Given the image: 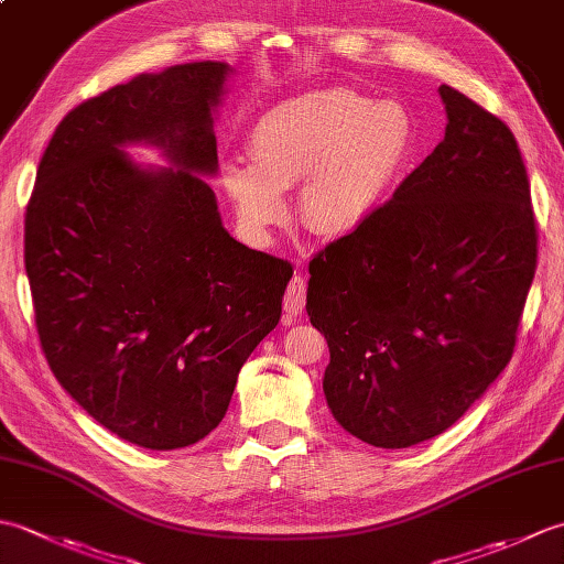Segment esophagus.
<instances>
[{
  "label": "esophagus",
  "instance_id": "esophagus-1",
  "mask_svg": "<svg viewBox=\"0 0 564 564\" xmlns=\"http://www.w3.org/2000/svg\"><path fill=\"white\" fill-rule=\"evenodd\" d=\"M303 307H305V279L301 273H295L283 295V313L285 317H297L303 313Z\"/></svg>",
  "mask_w": 564,
  "mask_h": 564
}]
</instances>
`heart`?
<instances>
[{
  "label": "heart",
  "instance_id": "1",
  "mask_svg": "<svg viewBox=\"0 0 564 564\" xmlns=\"http://www.w3.org/2000/svg\"><path fill=\"white\" fill-rule=\"evenodd\" d=\"M416 145L410 111L351 89L297 94L249 130V160L223 164L220 182L254 237L289 223L285 191L301 186V220L322 237H351L373 223L402 182Z\"/></svg>",
  "mask_w": 564,
  "mask_h": 564
}]
</instances>
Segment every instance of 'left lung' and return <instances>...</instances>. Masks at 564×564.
Returning a JSON list of instances; mask_svg holds the SVG:
<instances>
[{"label":"left lung","mask_w":564,"mask_h":564,"mask_svg":"<svg viewBox=\"0 0 564 564\" xmlns=\"http://www.w3.org/2000/svg\"><path fill=\"white\" fill-rule=\"evenodd\" d=\"M446 135L378 218L310 261L327 406L376 448L443 434L511 361L533 283L531 186L507 123L441 84Z\"/></svg>","instance_id":"obj_1"}]
</instances>
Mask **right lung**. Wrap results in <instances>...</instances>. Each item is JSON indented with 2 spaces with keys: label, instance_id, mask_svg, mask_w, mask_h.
Returning a JSON list of instances; mask_svg holds the SVG:
<instances>
[{
  "label": "right lung",
  "instance_id": "right-lung-1",
  "mask_svg": "<svg viewBox=\"0 0 564 564\" xmlns=\"http://www.w3.org/2000/svg\"><path fill=\"white\" fill-rule=\"evenodd\" d=\"M227 63H186L72 109L26 208V273L47 366L118 438L174 451L223 422L239 368L279 325L293 267L223 227L215 113ZM130 144L170 167L138 165Z\"/></svg>",
  "mask_w": 564,
  "mask_h": 564
}]
</instances>
